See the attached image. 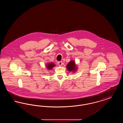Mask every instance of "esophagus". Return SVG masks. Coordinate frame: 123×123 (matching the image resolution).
Wrapping results in <instances>:
<instances>
[{"label":"esophagus","instance_id":"obj_1","mask_svg":"<svg viewBox=\"0 0 123 123\" xmlns=\"http://www.w3.org/2000/svg\"><path fill=\"white\" fill-rule=\"evenodd\" d=\"M58 64H59V66H62V65H63V62H62V61H59L58 62Z\"/></svg>","mask_w":123,"mask_h":123}]
</instances>
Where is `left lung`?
Listing matches in <instances>:
<instances>
[{"instance_id": "obj_1", "label": "left lung", "mask_w": 123, "mask_h": 123, "mask_svg": "<svg viewBox=\"0 0 123 123\" xmlns=\"http://www.w3.org/2000/svg\"><path fill=\"white\" fill-rule=\"evenodd\" d=\"M66 68L69 71H72L73 72H76L77 70L75 62L73 60H71L66 65Z\"/></svg>"}]
</instances>
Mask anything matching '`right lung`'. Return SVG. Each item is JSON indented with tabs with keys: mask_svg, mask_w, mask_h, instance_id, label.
Segmentation results:
<instances>
[{
	"mask_svg": "<svg viewBox=\"0 0 123 123\" xmlns=\"http://www.w3.org/2000/svg\"><path fill=\"white\" fill-rule=\"evenodd\" d=\"M46 66L47 69L51 70L53 67L55 66V64H54L53 63H49L47 64Z\"/></svg>",
	"mask_w": 123,
	"mask_h": 123,
	"instance_id": "right-lung-1",
	"label": "right lung"
}]
</instances>
